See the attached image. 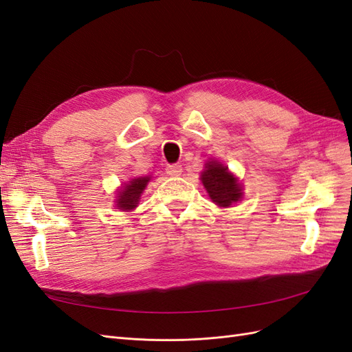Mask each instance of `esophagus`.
<instances>
[{
  "label": "esophagus",
  "instance_id": "1",
  "mask_svg": "<svg viewBox=\"0 0 352 352\" xmlns=\"http://www.w3.org/2000/svg\"><path fill=\"white\" fill-rule=\"evenodd\" d=\"M166 172L168 176H179L182 173V166L180 164H167Z\"/></svg>",
  "mask_w": 352,
  "mask_h": 352
}]
</instances>
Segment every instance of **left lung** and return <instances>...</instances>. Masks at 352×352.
Wrapping results in <instances>:
<instances>
[{"label": "left lung", "instance_id": "obj_1", "mask_svg": "<svg viewBox=\"0 0 352 352\" xmlns=\"http://www.w3.org/2000/svg\"><path fill=\"white\" fill-rule=\"evenodd\" d=\"M201 180L212 202L220 207H229L242 198L241 185L236 177L228 172V167L219 162H210L201 173Z\"/></svg>", "mask_w": 352, "mask_h": 352}]
</instances>
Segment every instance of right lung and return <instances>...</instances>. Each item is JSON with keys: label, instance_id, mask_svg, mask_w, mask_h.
I'll list each match as a JSON object with an SVG mask.
<instances>
[{"label": "right lung", "instance_id": "1", "mask_svg": "<svg viewBox=\"0 0 352 352\" xmlns=\"http://www.w3.org/2000/svg\"><path fill=\"white\" fill-rule=\"evenodd\" d=\"M148 182H150V177L133 179L129 185H126L123 190H120L119 199H117V207L124 211L133 210L138 204V201H140V197Z\"/></svg>", "mask_w": 352, "mask_h": 352}]
</instances>
